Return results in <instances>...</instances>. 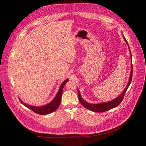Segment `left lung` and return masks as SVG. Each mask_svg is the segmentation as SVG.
<instances>
[{
	"mask_svg": "<svg viewBox=\"0 0 146 146\" xmlns=\"http://www.w3.org/2000/svg\"><path fill=\"white\" fill-rule=\"evenodd\" d=\"M123 38L125 40V41L126 42V43L128 45V48H129L130 50V58L131 59H132V54H131L130 52V49L129 47V45H128V42L127 41V40L125 39V37L123 36ZM132 71H133V66H132V64H131V71H130V78L129 80H128V84L127 85V87H125L124 90L123 91L122 93L119 95L118 97H117L116 99H114L113 100H111L110 101L108 102H101V103H98V104H91V103H88V102H86L84 101L83 98H82V96L80 95V90L78 89V99L79 101L80 102V103L84 106L87 108V109L89 110L90 111H92L94 112H99V113H101V112H104V111H107L108 110H110L111 109H113V108H115L116 106L121 103V102L122 101L123 99L124 98V95L125 92H127V90L128 89V87L130 84L131 82H132Z\"/></svg>",
	"mask_w": 146,
	"mask_h": 146,
	"instance_id": "8db88e82",
	"label": "left lung"
}]
</instances>
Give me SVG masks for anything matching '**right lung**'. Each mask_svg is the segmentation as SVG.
Masks as SVG:
<instances>
[{"instance_id": "obj_1", "label": "right lung", "mask_w": 146, "mask_h": 146, "mask_svg": "<svg viewBox=\"0 0 146 146\" xmlns=\"http://www.w3.org/2000/svg\"><path fill=\"white\" fill-rule=\"evenodd\" d=\"M68 80H69V79H66L62 83L61 85H60L59 90L56 95L55 98H54V99L52 101L50 102L49 103L46 105L42 106H33L26 104L25 102H23L20 99H19V101L21 102V104H23L25 106L29 108L30 110H32L33 111H34V112L37 114H39V115H47V114L52 113L58 109V107L59 106L60 103H61L62 88H63L65 84H66V82Z\"/></svg>"}]
</instances>
